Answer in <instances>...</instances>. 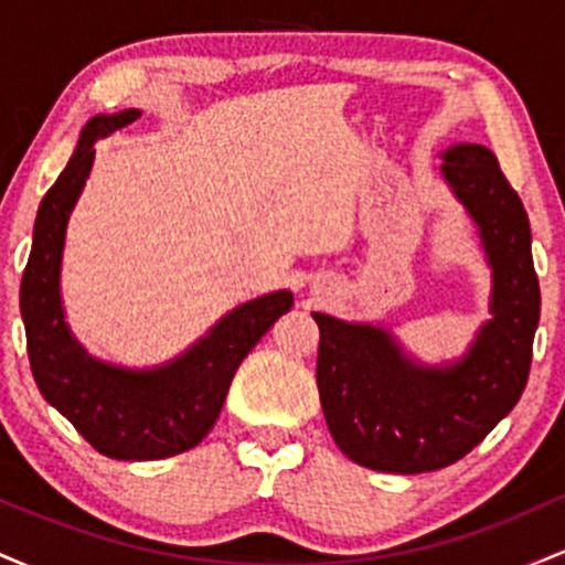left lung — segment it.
I'll use <instances>...</instances> for the list:
<instances>
[{
  "label": "left lung",
  "mask_w": 565,
  "mask_h": 565,
  "mask_svg": "<svg viewBox=\"0 0 565 565\" xmlns=\"http://www.w3.org/2000/svg\"><path fill=\"white\" fill-rule=\"evenodd\" d=\"M440 172L476 220L494 278L491 321L468 353L425 366L387 329L313 313L323 417L340 451L369 470L412 476L454 465L508 417L529 380L542 300L523 201L486 146H451Z\"/></svg>",
  "instance_id": "8db88e82"
}]
</instances>
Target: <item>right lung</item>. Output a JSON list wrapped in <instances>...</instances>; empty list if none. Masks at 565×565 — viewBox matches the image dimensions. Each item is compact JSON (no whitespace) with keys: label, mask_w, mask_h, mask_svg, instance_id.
<instances>
[{"label":"right lung","mask_w":565,"mask_h":565,"mask_svg":"<svg viewBox=\"0 0 565 565\" xmlns=\"http://www.w3.org/2000/svg\"><path fill=\"white\" fill-rule=\"evenodd\" d=\"M138 116V108H127L84 125L74 157L39 204L21 281L25 348L39 391L111 459H164L201 444L217 423L238 364L291 308L287 289L238 305L183 355L140 372L97 361L74 340L61 302L66 225L93 170L95 142Z\"/></svg>","instance_id":"right-lung-1"}]
</instances>
